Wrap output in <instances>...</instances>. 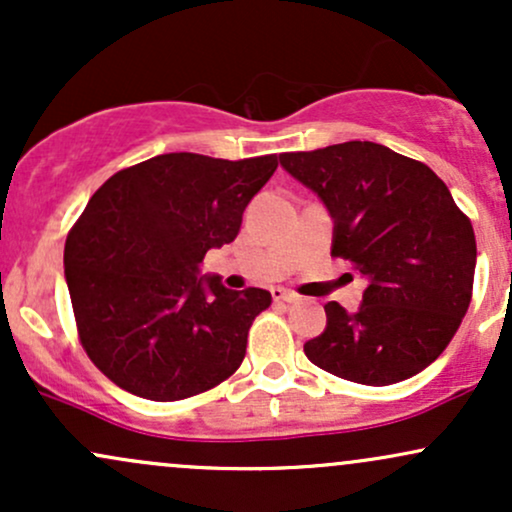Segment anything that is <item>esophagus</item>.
<instances>
[{
    "label": "esophagus",
    "mask_w": 512,
    "mask_h": 512,
    "mask_svg": "<svg viewBox=\"0 0 512 512\" xmlns=\"http://www.w3.org/2000/svg\"><path fill=\"white\" fill-rule=\"evenodd\" d=\"M272 298H274V301H279V303H296L298 301L296 293L289 291V289H281V286L272 289Z\"/></svg>",
    "instance_id": "obj_1"
}]
</instances>
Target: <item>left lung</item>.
Returning a JSON list of instances; mask_svg holds the SVG:
<instances>
[{
	"label": "left lung",
	"mask_w": 512,
	"mask_h": 512,
	"mask_svg": "<svg viewBox=\"0 0 512 512\" xmlns=\"http://www.w3.org/2000/svg\"><path fill=\"white\" fill-rule=\"evenodd\" d=\"M334 221L332 255L368 279L363 303L325 305L327 327L305 342L317 368L361 385H392L443 354L472 301V221L426 163L383 144L344 142L279 156Z\"/></svg>",
	"instance_id": "obj_1"
}]
</instances>
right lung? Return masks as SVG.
Listing matches in <instances>:
<instances>
[{
  "label": "right lung",
  "mask_w": 512,
  "mask_h": 512,
  "mask_svg": "<svg viewBox=\"0 0 512 512\" xmlns=\"http://www.w3.org/2000/svg\"><path fill=\"white\" fill-rule=\"evenodd\" d=\"M276 166L274 154H161L117 170L88 199L64 245V276L81 346L105 378L175 402L236 373L272 293L231 291L199 276V264L236 240Z\"/></svg>",
  "instance_id": "1"
}]
</instances>
